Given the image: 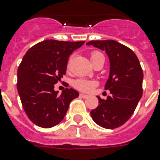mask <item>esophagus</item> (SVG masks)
<instances>
[{"label": "esophagus", "instance_id": "34e87169", "mask_svg": "<svg viewBox=\"0 0 160 160\" xmlns=\"http://www.w3.org/2000/svg\"><path fill=\"white\" fill-rule=\"evenodd\" d=\"M80 96L82 98H88L89 97V95H85V94H80Z\"/></svg>", "mask_w": 160, "mask_h": 160}]
</instances>
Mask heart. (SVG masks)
Wrapping results in <instances>:
<instances>
[{
	"label": "heart",
	"instance_id": "1",
	"mask_svg": "<svg viewBox=\"0 0 160 160\" xmlns=\"http://www.w3.org/2000/svg\"><path fill=\"white\" fill-rule=\"evenodd\" d=\"M100 55H102V54L98 52V51H94L90 55V60H93L94 59L98 57V56H100ZM70 60H71V58H70L69 62H68L67 68L70 67ZM73 85L78 90H82V91H86V92H90L96 86L97 83L95 82V81H92V80H85V79H78V80L74 81Z\"/></svg>",
	"mask_w": 160,
	"mask_h": 160
}]
</instances>
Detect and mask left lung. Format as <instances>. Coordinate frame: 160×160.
I'll return each instance as SVG.
<instances>
[{"label": "left lung", "instance_id": "left-lung-1", "mask_svg": "<svg viewBox=\"0 0 160 160\" xmlns=\"http://www.w3.org/2000/svg\"><path fill=\"white\" fill-rule=\"evenodd\" d=\"M105 51L109 60V75L105 89L110 95L100 96L99 105L90 111L93 120L105 129H115L131 117L143 95L144 74L134 51L113 40L86 43Z\"/></svg>", "mask_w": 160, "mask_h": 160}]
</instances>
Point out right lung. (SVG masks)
Instances as JSON below:
<instances>
[{
	"label": "right lung",
	"instance_id": "obj_1",
	"mask_svg": "<svg viewBox=\"0 0 160 160\" xmlns=\"http://www.w3.org/2000/svg\"><path fill=\"white\" fill-rule=\"evenodd\" d=\"M85 41L46 40L29 49L17 70V90L27 116L41 128H51L65 117L79 92L66 88L60 95L54 85L66 73L69 56Z\"/></svg>",
	"mask_w": 160,
	"mask_h": 160
}]
</instances>
